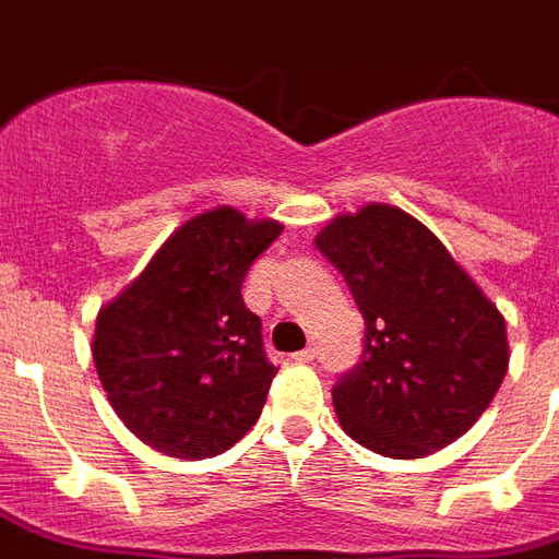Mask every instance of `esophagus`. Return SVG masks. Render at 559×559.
<instances>
[{
    "label": "esophagus",
    "mask_w": 559,
    "mask_h": 559,
    "mask_svg": "<svg viewBox=\"0 0 559 559\" xmlns=\"http://www.w3.org/2000/svg\"><path fill=\"white\" fill-rule=\"evenodd\" d=\"M293 359H296V362H313V359H316V348L296 350V354H293Z\"/></svg>",
    "instance_id": "obj_1"
}]
</instances>
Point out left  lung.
I'll list each match as a JSON object with an SVG mask.
<instances>
[{
    "label": "left lung",
    "instance_id": "obj_1",
    "mask_svg": "<svg viewBox=\"0 0 559 559\" xmlns=\"http://www.w3.org/2000/svg\"><path fill=\"white\" fill-rule=\"evenodd\" d=\"M316 249L348 281L366 350L333 385L342 429L389 459H424L467 432L508 371L504 319L447 246L406 211L340 214Z\"/></svg>",
    "mask_w": 559,
    "mask_h": 559
}]
</instances>
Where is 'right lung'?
<instances>
[{"label": "right lung", "instance_id": "right-lung-1", "mask_svg": "<svg viewBox=\"0 0 559 559\" xmlns=\"http://www.w3.org/2000/svg\"><path fill=\"white\" fill-rule=\"evenodd\" d=\"M284 231L219 205L182 223L139 278L100 307L92 359L116 415L170 459H211L261 417L278 368L240 287Z\"/></svg>", "mask_w": 559, "mask_h": 559}]
</instances>
